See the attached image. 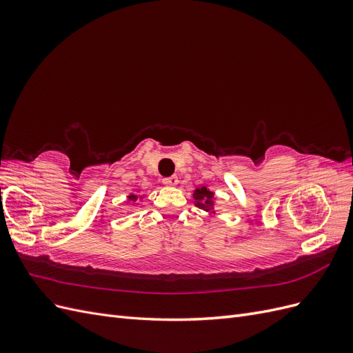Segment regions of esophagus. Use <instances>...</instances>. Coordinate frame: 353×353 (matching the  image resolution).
<instances>
[{
  "instance_id": "obj_1",
  "label": "esophagus",
  "mask_w": 353,
  "mask_h": 353,
  "mask_svg": "<svg viewBox=\"0 0 353 353\" xmlns=\"http://www.w3.org/2000/svg\"><path fill=\"white\" fill-rule=\"evenodd\" d=\"M163 184L165 185H170V187H175L178 184V178L176 176H169L163 179Z\"/></svg>"
}]
</instances>
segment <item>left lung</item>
<instances>
[{
	"label": "left lung",
	"mask_w": 353,
	"mask_h": 353,
	"mask_svg": "<svg viewBox=\"0 0 353 353\" xmlns=\"http://www.w3.org/2000/svg\"><path fill=\"white\" fill-rule=\"evenodd\" d=\"M193 197L196 200V206L199 209L215 215V193H213V191H210L205 185H201L194 190Z\"/></svg>",
	"instance_id": "8db88e82"
}]
</instances>
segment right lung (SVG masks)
Segmentation results:
<instances>
[{
    "mask_svg": "<svg viewBox=\"0 0 353 353\" xmlns=\"http://www.w3.org/2000/svg\"><path fill=\"white\" fill-rule=\"evenodd\" d=\"M140 199H143V196H140ZM137 200H138L137 194H130V196H128V201H137Z\"/></svg>",
    "mask_w": 353,
    "mask_h": 353,
    "instance_id": "right-lung-1",
    "label": "right lung"
}]
</instances>
